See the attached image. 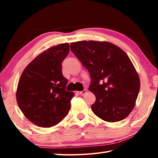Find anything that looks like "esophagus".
Here are the masks:
<instances>
[{
	"instance_id": "34e87169",
	"label": "esophagus",
	"mask_w": 158,
	"mask_h": 158,
	"mask_svg": "<svg viewBox=\"0 0 158 158\" xmlns=\"http://www.w3.org/2000/svg\"><path fill=\"white\" fill-rule=\"evenodd\" d=\"M86 93H87V90L84 89L83 90H82V91H78L77 92V94L80 95H84L85 94H86Z\"/></svg>"
}]
</instances>
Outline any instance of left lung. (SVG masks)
I'll use <instances>...</instances> for the list:
<instances>
[{
	"mask_svg": "<svg viewBox=\"0 0 158 158\" xmlns=\"http://www.w3.org/2000/svg\"><path fill=\"white\" fill-rule=\"evenodd\" d=\"M70 49L90 73L88 89L96 98L93 112L106 122L124 119L135 108L140 88L128 55L108 42L79 41L71 43Z\"/></svg>",
	"mask_w": 158,
	"mask_h": 158,
	"instance_id": "obj_1",
	"label": "left lung"
}]
</instances>
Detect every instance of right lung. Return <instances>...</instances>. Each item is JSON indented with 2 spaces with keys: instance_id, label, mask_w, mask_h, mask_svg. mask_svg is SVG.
Instances as JSON below:
<instances>
[{
  "instance_id": "right-lung-1",
  "label": "right lung",
  "mask_w": 158,
  "mask_h": 158,
  "mask_svg": "<svg viewBox=\"0 0 158 158\" xmlns=\"http://www.w3.org/2000/svg\"><path fill=\"white\" fill-rule=\"evenodd\" d=\"M68 43L50 47L27 66L19 81L16 101L30 122L41 127H51L68 114L74 94L66 91L68 80L62 62L68 55Z\"/></svg>"
}]
</instances>
